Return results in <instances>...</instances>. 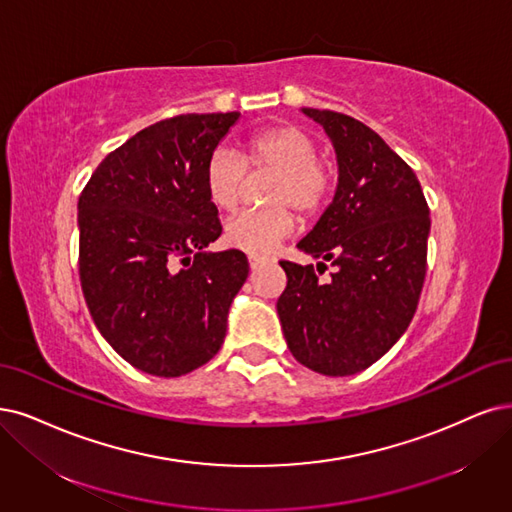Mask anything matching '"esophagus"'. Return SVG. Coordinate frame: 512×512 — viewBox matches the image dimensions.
<instances>
[{
  "mask_svg": "<svg viewBox=\"0 0 512 512\" xmlns=\"http://www.w3.org/2000/svg\"><path fill=\"white\" fill-rule=\"evenodd\" d=\"M268 259L266 257H259V255H249V266L251 270H259L261 266H266Z\"/></svg>",
  "mask_w": 512,
  "mask_h": 512,
  "instance_id": "obj_1",
  "label": "esophagus"
}]
</instances>
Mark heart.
Returning a JSON list of instances; mask_svg holds the SVG:
<instances>
[{
  "instance_id": "1",
  "label": "heart",
  "mask_w": 512,
  "mask_h": 512,
  "mask_svg": "<svg viewBox=\"0 0 512 512\" xmlns=\"http://www.w3.org/2000/svg\"><path fill=\"white\" fill-rule=\"evenodd\" d=\"M251 173H274L268 189L270 208L246 211L225 225L223 242L249 255H268L289 238L295 227V211L314 217L323 211L333 192V170L318 158L316 141L297 126H268L246 139L240 156L217 149L204 166V192L217 211L232 213L238 206L244 183Z\"/></svg>"
}]
</instances>
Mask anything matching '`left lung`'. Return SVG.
Masks as SVG:
<instances>
[{"instance_id": "left-lung-1", "label": "left lung", "mask_w": 512, "mask_h": 512, "mask_svg": "<svg viewBox=\"0 0 512 512\" xmlns=\"http://www.w3.org/2000/svg\"><path fill=\"white\" fill-rule=\"evenodd\" d=\"M333 141L339 183L314 230L297 244L318 268L280 261L278 316L291 354L323 375H354L407 331L426 278L430 211L411 166L367 124L304 109ZM334 266L332 278L317 280Z\"/></svg>"}]
</instances>
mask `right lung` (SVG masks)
I'll list each match as a JSON object with an SVG mask.
<instances>
[{
    "label": "right lung",
    "instance_id": "1",
    "mask_svg": "<svg viewBox=\"0 0 512 512\" xmlns=\"http://www.w3.org/2000/svg\"><path fill=\"white\" fill-rule=\"evenodd\" d=\"M240 118L181 113L139 130L94 170L78 200L80 282L94 325L126 363L179 377L219 352L249 276L221 236L204 166Z\"/></svg>",
    "mask_w": 512,
    "mask_h": 512
}]
</instances>
